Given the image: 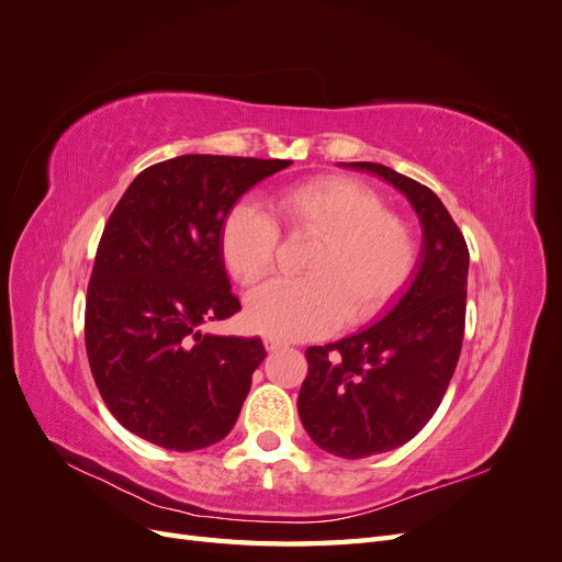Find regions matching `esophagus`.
I'll use <instances>...</instances> for the list:
<instances>
[{"label":"esophagus","mask_w":562,"mask_h":562,"mask_svg":"<svg viewBox=\"0 0 562 562\" xmlns=\"http://www.w3.org/2000/svg\"><path fill=\"white\" fill-rule=\"evenodd\" d=\"M281 347H283L281 339H277V337H265V349H267V351H277V349H281Z\"/></svg>","instance_id":"1"}]
</instances>
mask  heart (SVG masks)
Returning a JSON list of instances; mask_svg holds the SVG:
<instances>
[{"mask_svg": "<svg viewBox=\"0 0 562 562\" xmlns=\"http://www.w3.org/2000/svg\"><path fill=\"white\" fill-rule=\"evenodd\" d=\"M271 213L293 234L314 236L304 279L271 281L248 295L250 328L279 339H307L339 321L378 316L411 281L417 265L413 229L384 201L349 178H318L271 199ZM279 229L252 203H236L220 227L229 274L252 285L274 267Z\"/></svg>", "mask_w": 562, "mask_h": 562, "instance_id": "1", "label": "heart"}]
</instances>
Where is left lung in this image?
I'll use <instances>...</instances> for the list:
<instances>
[{"mask_svg":"<svg viewBox=\"0 0 562 562\" xmlns=\"http://www.w3.org/2000/svg\"><path fill=\"white\" fill-rule=\"evenodd\" d=\"M398 190L422 225V250L405 293L349 337L304 351L310 363L297 413L314 443L363 459L415 438L438 411L462 351L469 248L429 187L372 161L339 164Z\"/></svg>","mask_w":562,"mask_h":562,"instance_id":"1","label":"left lung"}]
</instances>
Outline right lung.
I'll return each instance as SVG.
<instances>
[{"mask_svg": "<svg viewBox=\"0 0 562 562\" xmlns=\"http://www.w3.org/2000/svg\"><path fill=\"white\" fill-rule=\"evenodd\" d=\"M291 161L184 155L135 178L112 211L87 295L93 380L124 429L192 452L236 424L260 337L201 333L241 310L220 227L250 187Z\"/></svg>", "mask_w": 562, "mask_h": 562, "instance_id": "obj_1", "label": "right lung"}]
</instances>
